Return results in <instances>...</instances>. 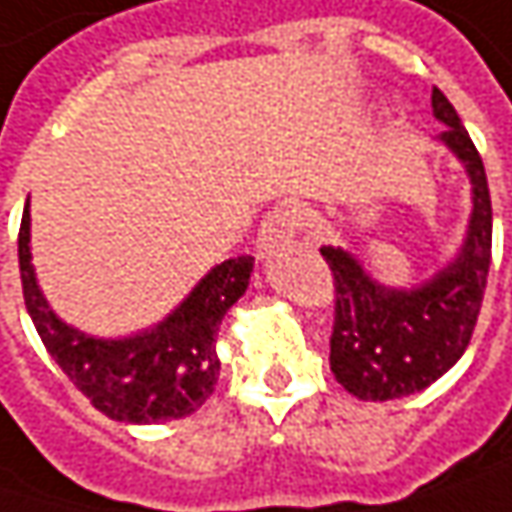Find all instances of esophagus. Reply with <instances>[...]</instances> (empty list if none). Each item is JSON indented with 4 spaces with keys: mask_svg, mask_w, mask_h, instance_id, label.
<instances>
[{
    "mask_svg": "<svg viewBox=\"0 0 512 512\" xmlns=\"http://www.w3.org/2000/svg\"><path fill=\"white\" fill-rule=\"evenodd\" d=\"M301 211L292 208V205H281V208H272L263 223L257 228V252L266 255L272 252L275 246H284L289 240H295L298 228H301Z\"/></svg>",
    "mask_w": 512,
    "mask_h": 512,
    "instance_id": "34e87169",
    "label": "esophagus"
}]
</instances>
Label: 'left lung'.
<instances>
[{"label":"left lung","mask_w":512,"mask_h":512,"mask_svg":"<svg viewBox=\"0 0 512 512\" xmlns=\"http://www.w3.org/2000/svg\"><path fill=\"white\" fill-rule=\"evenodd\" d=\"M432 109L446 124L437 141L464 162L472 182V217L461 255L426 284L391 289L376 284L345 249H321L336 295L330 371L345 391L371 403L417 394L446 374L464 356L487 289L493 205L484 162L455 106L437 86Z\"/></svg>","instance_id":"1"}]
</instances>
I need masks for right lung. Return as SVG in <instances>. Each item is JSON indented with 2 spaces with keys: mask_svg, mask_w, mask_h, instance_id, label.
Listing matches in <instances>:
<instances>
[{
  "mask_svg": "<svg viewBox=\"0 0 512 512\" xmlns=\"http://www.w3.org/2000/svg\"><path fill=\"white\" fill-rule=\"evenodd\" d=\"M255 257L214 266L170 316L130 339H95L54 316L31 266L28 202L19 226V278L28 316L51 359L92 406L118 423H159L194 414L220 379L217 333L246 292Z\"/></svg>",
  "mask_w": 512,
  "mask_h": 512,
  "instance_id": "right-lung-1",
  "label": "right lung"
}]
</instances>
